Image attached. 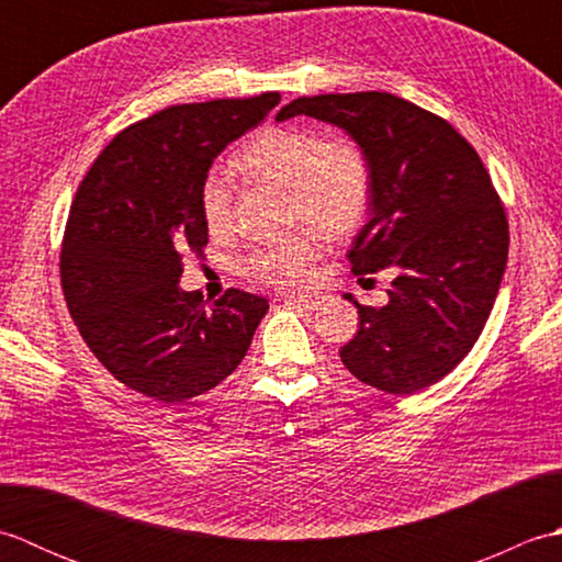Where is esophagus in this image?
<instances>
[{
  "label": "esophagus",
  "mask_w": 562,
  "mask_h": 562,
  "mask_svg": "<svg viewBox=\"0 0 562 562\" xmlns=\"http://www.w3.org/2000/svg\"><path fill=\"white\" fill-rule=\"evenodd\" d=\"M288 302L300 306V308H306V312H314V308L321 304V296L318 294H290Z\"/></svg>",
  "instance_id": "34e87169"
}]
</instances>
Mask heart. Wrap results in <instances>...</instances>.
<instances>
[{
	"label": "heart",
	"instance_id": "1",
	"mask_svg": "<svg viewBox=\"0 0 562 562\" xmlns=\"http://www.w3.org/2000/svg\"><path fill=\"white\" fill-rule=\"evenodd\" d=\"M238 169L288 190V224H306L333 241L362 224L372 195V171L364 151L350 139H324L316 130H262L241 151ZM200 205L212 234L232 229L234 183L224 169L205 176ZM314 232H294L250 248L241 260V272L272 288L304 282L318 254Z\"/></svg>",
	"mask_w": 562,
	"mask_h": 562
}]
</instances>
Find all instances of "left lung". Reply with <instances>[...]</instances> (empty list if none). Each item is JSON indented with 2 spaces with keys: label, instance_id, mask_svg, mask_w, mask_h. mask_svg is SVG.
Segmentation results:
<instances>
[{
  "label": "left lung",
  "instance_id": "8db88e82",
  "mask_svg": "<svg viewBox=\"0 0 562 562\" xmlns=\"http://www.w3.org/2000/svg\"><path fill=\"white\" fill-rule=\"evenodd\" d=\"M340 127L372 171L369 222L350 248L352 272L391 270L389 304L362 306L340 348L350 372L386 393L437 384L479 340L503 282L509 226L475 149L439 115L384 91L321 93L284 105Z\"/></svg>",
  "mask_w": 562,
  "mask_h": 562
}]
</instances>
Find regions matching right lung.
I'll use <instances>...</instances> for the list:
<instances>
[{
  "instance_id": "1",
  "label": "right lung",
  "mask_w": 562,
  "mask_h": 562,
  "mask_svg": "<svg viewBox=\"0 0 562 562\" xmlns=\"http://www.w3.org/2000/svg\"><path fill=\"white\" fill-rule=\"evenodd\" d=\"M280 93L171 105L115 135L71 202L59 274L97 360L137 393L183 403L241 364L268 300L229 290L205 306L178 288L202 254L200 190L217 154L266 121Z\"/></svg>"
}]
</instances>
